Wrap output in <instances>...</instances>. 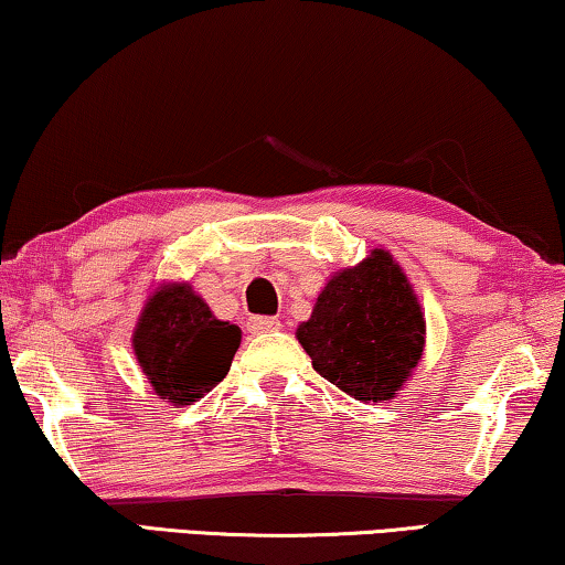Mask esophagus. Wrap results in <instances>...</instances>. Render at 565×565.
<instances>
[{"instance_id": "1", "label": "esophagus", "mask_w": 565, "mask_h": 565, "mask_svg": "<svg viewBox=\"0 0 565 565\" xmlns=\"http://www.w3.org/2000/svg\"><path fill=\"white\" fill-rule=\"evenodd\" d=\"M279 327H281V322L274 317H250L248 319V332H254V334L274 332V330H279Z\"/></svg>"}]
</instances>
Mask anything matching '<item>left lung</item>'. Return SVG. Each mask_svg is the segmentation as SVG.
I'll list each match as a JSON object with an SVG mask.
<instances>
[{
    "label": "left lung",
    "mask_w": 565,
    "mask_h": 565,
    "mask_svg": "<svg viewBox=\"0 0 565 565\" xmlns=\"http://www.w3.org/2000/svg\"><path fill=\"white\" fill-rule=\"evenodd\" d=\"M297 340L324 381L360 403L393 401L426 348L418 294L391 250L373 248L317 294Z\"/></svg>",
    "instance_id": "1"
}]
</instances>
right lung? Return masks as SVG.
<instances>
[{"label":"right lung","instance_id":"obj_1","mask_svg":"<svg viewBox=\"0 0 565 565\" xmlns=\"http://www.w3.org/2000/svg\"><path fill=\"white\" fill-rule=\"evenodd\" d=\"M131 348L159 398L190 406L228 375L241 327L223 322L188 281L159 284L134 324Z\"/></svg>","mask_w":565,"mask_h":565}]
</instances>
